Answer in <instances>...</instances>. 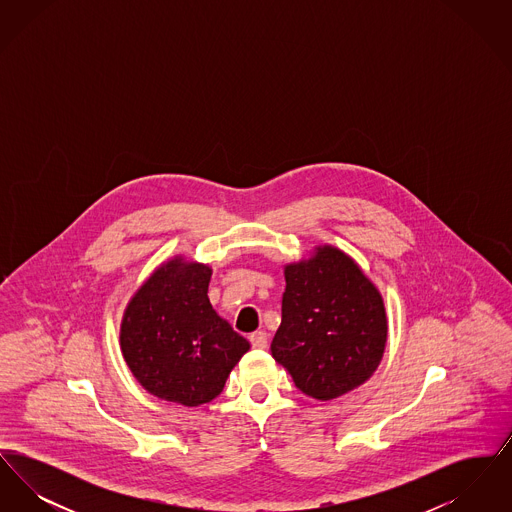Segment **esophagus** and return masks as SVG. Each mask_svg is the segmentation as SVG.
<instances>
[{
	"label": "esophagus",
	"instance_id": "1",
	"mask_svg": "<svg viewBox=\"0 0 512 512\" xmlns=\"http://www.w3.org/2000/svg\"><path fill=\"white\" fill-rule=\"evenodd\" d=\"M249 341H251V345L255 347V349H265L268 345V336L267 332H255V334H251L249 336Z\"/></svg>",
	"mask_w": 512,
	"mask_h": 512
}]
</instances>
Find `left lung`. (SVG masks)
I'll list each match as a JSON object with an SVG mask.
<instances>
[{
  "label": "left lung",
  "mask_w": 512,
  "mask_h": 512,
  "mask_svg": "<svg viewBox=\"0 0 512 512\" xmlns=\"http://www.w3.org/2000/svg\"><path fill=\"white\" fill-rule=\"evenodd\" d=\"M282 324L272 357L305 395L332 401L363 386L388 341L382 293L363 268L334 245H317L284 267Z\"/></svg>",
  "instance_id": "obj_1"
}]
</instances>
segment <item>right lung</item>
Instances as JSON below:
<instances>
[{"mask_svg": "<svg viewBox=\"0 0 512 512\" xmlns=\"http://www.w3.org/2000/svg\"><path fill=\"white\" fill-rule=\"evenodd\" d=\"M213 268L174 255L132 293L121 320V351L144 390L184 407L219 395L249 341L217 315L207 290Z\"/></svg>", "mask_w": 512, "mask_h": 512, "instance_id": "right-lung-1", "label": "right lung"}]
</instances>
